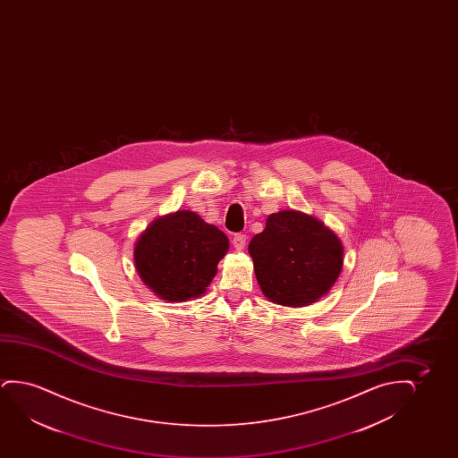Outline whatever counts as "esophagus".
Returning a JSON list of instances; mask_svg holds the SVG:
<instances>
[{
    "label": "esophagus",
    "instance_id": "1",
    "mask_svg": "<svg viewBox=\"0 0 458 458\" xmlns=\"http://www.w3.org/2000/svg\"><path fill=\"white\" fill-rule=\"evenodd\" d=\"M245 242H247V236H245V234L238 233V234L233 236V247H234L236 250H242L245 247Z\"/></svg>",
    "mask_w": 458,
    "mask_h": 458
}]
</instances>
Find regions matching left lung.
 <instances>
[{"label": "left lung", "mask_w": 458, "mask_h": 458, "mask_svg": "<svg viewBox=\"0 0 458 458\" xmlns=\"http://www.w3.org/2000/svg\"><path fill=\"white\" fill-rule=\"evenodd\" d=\"M249 253L263 294L283 307L311 305L338 280L344 247L336 233L310 214L284 209L270 214Z\"/></svg>", "instance_id": "left-lung-1"}]
</instances>
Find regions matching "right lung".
Returning <instances> with one entry per match:
<instances>
[{
  "instance_id": "right-lung-1",
  "label": "right lung",
  "mask_w": 458,
  "mask_h": 458,
  "mask_svg": "<svg viewBox=\"0 0 458 458\" xmlns=\"http://www.w3.org/2000/svg\"><path fill=\"white\" fill-rule=\"evenodd\" d=\"M230 241L189 209L161 216L139 234L132 257L145 286L159 299L186 301L207 293Z\"/></svg>"
}]
</instances>
